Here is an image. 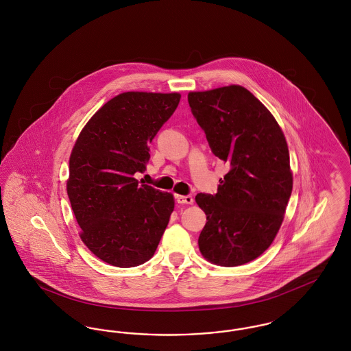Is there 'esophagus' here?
Masks as SVG:
<instances>
[{
  "label": "esophagus",
  "instance_id": "34e87169",
  "mask_svg": "<svg viewBox=\"0 0 351 351\" xmlns=\"http://www.w3.org/2000/svg\"><path fill=\"white\" fill-rule=\"evenodd\" d=\"M176 201L179 202V204H185V205H191V204H193V197L192 196H189V195H186V196H176Z\"/></svg>",
  "mask_w": 351,
  "mask_h": 351
}]
</instances>
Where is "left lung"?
I'll return each mask as SVG.
<instances>
[{
  "label": "left lung",
  "mask_w": 351,
  "mask_h": 351,
  "mask_svg": "<svg viewBox=\"0 0 351 351\" xmlns=\"http://www.w3.org/2000/svg\"><path fill=\"white\" fill-rule=\"evenodd\" d=\"M212 152L229 165L217 193H199L206 215L199 237L212 263L235 267L262 255L283 222L292 193L289 152L276 119L246 88L188 95Z\"/></svg>",
  "instance_id": "left-lung-1"
}]
</instances>
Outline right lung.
Returning a JSON list of instances; mask_svg holds the SVG:
<instances>
[{
    "label": "right lung",
    "instance_id": "add662e5",
    "mask_svg": "<svg viewBox=\"0 0 351 351\" xmlns=\"http://www.w3.org/2000/svg\"><path fill=\"white\" fill-rule=\"evenodd\" d=\"M179 93L126 92L89 119L69 158L68 199L85 246L128 268L149 261L173 210V196L134 178L149 143L176 110Z\"/></svg>",
    "mask_w": 351,
    "mask_h": 351
}]
</instances>
